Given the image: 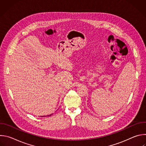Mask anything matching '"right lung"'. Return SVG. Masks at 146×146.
I'll return each instance as SVG.
<instances>
[{"label": "right lung", "mask_w": 146, "mask_h": 146, "mask_svg": "<svg viewBox=\"0 0 146 146\" xmlns=\"http://www.w3.org/2000/svg\"><path fill=\"white\" fill-rule=\"evenodd\" d=\"M52 115V114H50V115H47V117H50V116H51ZM42 117H44V116H42ZM46 117V116H45Z\"/></svg>", "instance_id": "right-lung-1"}]
</instances>
